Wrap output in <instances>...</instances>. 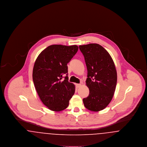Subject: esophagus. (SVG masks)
<instances>
[{
	"label": "esophagus",
	"mask_w": 147,
	"mask_h": 147,
	"mask_svg": "<svg viewBox=\"0 0 147 147\" xmlns=\"http://www.w3.org/2000/svg\"><path fill=\"white\" fill-rule=\"evenodd\" d=\"M81 86V84H76V87L77 88H79Z\"/></svg>",
	"instance_id": "1"
}]
</instances>
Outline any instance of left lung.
Masks as SVG:
<instances>
[{
	"label": "left lung",
	"instance_id": "1",
	"mask_svg": "<svg viewBox=\"0 0 147 147\" xmlns=\"http://www.w3.org/2000/svg\"><path fill=\"white\" fill-rule=\"evenodd\" d=\"M88 70L86 85L89 95L83 100L89 110H102L111 102L117 84V71L109 52L97 43L79 46Z\"/></svg>",
	"mask_w": 147,
	"mask_h": 147
}]
</instances>
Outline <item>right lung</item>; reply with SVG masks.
<instances>
[{"label": "right lung", "mask_w": 147, "mask_h": 147, "mask_svg": "<svg viewBox=\"0 0 147 147\" xmlns=\"http://www.w3.org/2000/svg\"><path fill=\"white\" fill-rule=\"evenodd\" d=\"M78 50L77 45H51L35 61L32 78L36 90L43 104L52 111L65 109L75 92V85L68 82L67 64ZM64 74L67 76L62 81Z\"/></svg>", "instance_id": "add662e5"}]
</instances>
